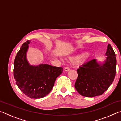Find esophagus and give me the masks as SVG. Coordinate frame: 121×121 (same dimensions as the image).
Returning <instances> with one entry per match:
<instances>
[{"label":"esophagus","instance_id":"obj_1","mask_svg":"<svg viewBox=\"0 0 121 121\" xmlns=\"http://www.w3.org/2000/svg\"><path fill=\"white\" fill-rule=\"evenodd\" d=\"M69 69H69V67H65V71H69Z\"/></svg>","mask_w":121,"mask_h":121}]
</instances>
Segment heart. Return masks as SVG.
Wrapping results in <instances>:
<instances>
[{
    "label": "heart",
    "mask_w": 121,
    "mask_h": 121,
    "mask_svg": "<svg viewBox=\"0 0 121 121\" xmlns=\"http://www.w3.org/2000/svg\"><path fill=\"white\" fill-rule=\"evenodd\" d=\"M89 58V55L87 54V53H84L79 56H78L76 57V58H73V61H76L78 63H83L85 61H86Z\"/></svg>",
    "instance_id": "obj_1"
}]
</instances>
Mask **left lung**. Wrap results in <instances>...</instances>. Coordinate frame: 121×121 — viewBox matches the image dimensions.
<instances>
[{
	"mask_svg": "<svg viewBox=\"0 0 121 121\" xmlns=\"http://www.w3.org/2000/svg\"><path fill=\"white\" fill-rule=\"evenodd\" d=\"M107 58L104 63H99L93 59L83 64L77 70L78 77L75 87L81 95L93 97L100 95L113 82L116 74L115 53L108 45Z\"/></svg>",
	"mask_w": 121,
	"mask_h": 121,
	"instance_id": "obj_1",
	"label": "left lung"
}]
</instances>
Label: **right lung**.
I'll return each instance as SVG.
<instances>
[{"instance_id": "1", "label": "right lung", "mask_w": 121, "mask_h": 121, "mask_svg": "<svg viewBox=\"0 0 121 121\" xmlns=\"http://www.w3.org/2000/svg\"><path fill=\"white\" fill-rule=\"evenodd\" d=\"M31 42L27 40L23 43L16 54L14 62V76L16 85L22 92L30 98L38 99L50 92L63 68L48 64L30 65L26 59V52Z\"/></svg>"}]
</instances>
